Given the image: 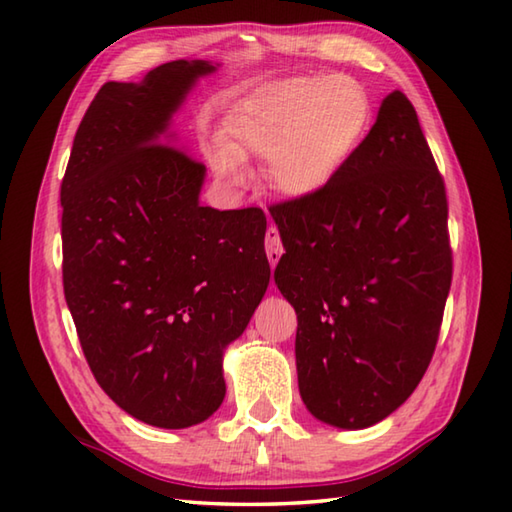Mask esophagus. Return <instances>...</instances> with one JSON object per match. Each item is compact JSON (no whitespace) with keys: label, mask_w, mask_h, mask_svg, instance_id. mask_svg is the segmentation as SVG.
I'll return each instance as SVG.
<instances>
[{"label":"esophagus","mask_w":512,"mask_h":512,"mask_svg":"<svg viewBox=\"0 0 512 512\" xmlns=\"http://www.w3.org/2000/svg\"><path fill=\"white\" fill-rule=\"evenodd\" d=\"M266 255H268V262L273 268L279 264V257L284 255V244H281L277 226L266 228Z\"/></svg>","instance_id":"esophagus-1"}]
</instances>
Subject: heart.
<instances>
[{
    "instance_id": "b5f03b06",
    "label": "heart",
    "mask_w": 512,
    "mask_h": 512,
    "mask_svg": "<svg viewBox=\"0 0 512 512\" xmlns=\"http://www.w3.org/2000/svg\"><path fill=\"white\" fill-rule=\"evenodd\" d=\"M372 101L350 76H297L268 83L239 101L228 118L233 147L217 140L211 165L228 180L244 173L242 156L270 160V180L290 198L325 191L361 147Z\"/></svg>"
}]
</instances>
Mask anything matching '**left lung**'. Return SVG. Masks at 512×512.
Returning a JSON list of instances; mask_svg holds the SVG:
<instances>
[{
	"label": "left lung",
	"mask_w": 512,
	"mask_h": 512,
	"mask_svg": "<svg viewBox=\"0 0 512 512\" xmlns=\"http://www.w3.org/2000/svg\"><path fill=\"white\" fill-rule=\"evenodd\" d=\"M286 253L275 284L297 312L299 391L339 429L385 420L436 350L453 257L444 180L402 92L328 189L270 206Z\"/></svg>",
	"instance_id": "1"
}]
</instances>
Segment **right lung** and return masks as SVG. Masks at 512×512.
<instances>
[{
  "mask_svg": "<svg viewBox=\"0 0 512 512\" xmlns=\"http://www.w3.org/2000/svg\"><path fill=\"white\" fill-rule=\"evenodd\" d=\"M209 61L105 83L61 182L63 292L96 383L136 420L187 429L222 405V356L270 281L262 209L200 204L206 167L171 116Z\"/></svg>",
  "mask_w": 512,
  "mask_h": 512,
  "instance_id": "1",
  "label": "right lung"
}]
</instances>
